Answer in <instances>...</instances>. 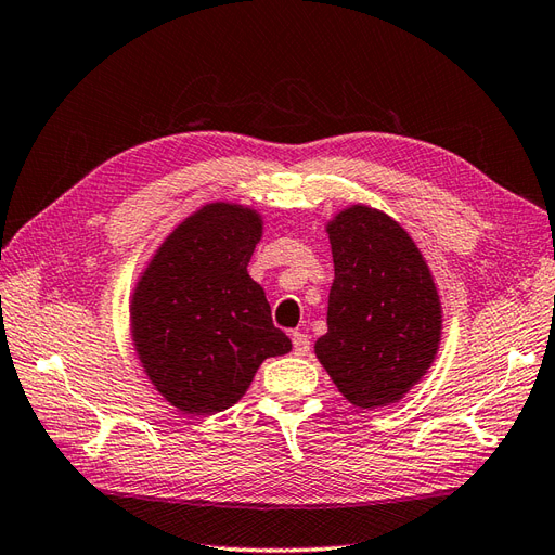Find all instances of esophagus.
Returning a JSON list of instances; mask_svg holds the SVG:
<instances>
[{"label": "esophagus", "instance_id": "obj_1", "mask_svg": "<svg viewBox=\"0 0 555 555\" xmlns=\"http://www.w3.org/2000/svg\"><path fill=\"white\" fill-rule=\"evenodd\" d=\"M293 351L297 353V356H305L307 351H309V346H311V341H309V337L305 335V332H293Z\"/></svg>", "mask_w": 555, "mask_h": 555}]
</instances>
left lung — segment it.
<instances>
[{
    "label": "left lung",
    "instance_id": "left-lung-1",
    "mask_svg": "<svg viewBox=\"0 0 555 555\" xmlns=\"http://www.w3.org/2000/svg\"><path fill=\"white\" fill-rule=\"evenodd\" d=\"M335 281L315 356L360 409L404 398L433 365L441 307L430 269L390 216L353 204L327 223Z\"/></svg>",
    "mask_w": 555,
    "mask_h": 555
}]
</instances>
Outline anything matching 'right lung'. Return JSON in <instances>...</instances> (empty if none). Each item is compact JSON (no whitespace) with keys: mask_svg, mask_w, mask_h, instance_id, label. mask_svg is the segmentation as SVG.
Returning a JSON list of instances; mask_svg holds the SVG:
<instances>
[{"mask_svg":"<svg viewBox=\"0 0 555 555\" xmlns=\"http://www.w3.org/2000/svg\"><path fill=\"white\" fill-rule=\"evenodd\" d=\"M260 236V214L207 204L167 236L137 283L130 319L139 360L183 414L209 416L240 402L262 360L291 351L246 272Z\"/></svg>","mask_w":555,"mask_h":555,"instance_id":"obj_1","label":"right lung"}]
</instances>
